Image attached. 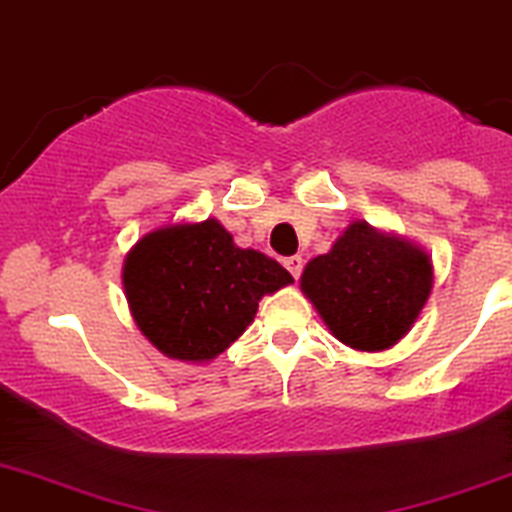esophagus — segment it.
Wrapping results in <instances>:
<instances>
[{
    "label": "esophagus",
    "instance_id": "esophagus-1",
    "mask_svg": "<svg viewBox=\"0 0 512 512\" xmlns=\"http://www.w3.org/2000/svg\"><path fill=\"white\" fill-rule=\"evenodd\" d=\"M285 267H287V270H290V275L295 277V280H297V277H300V272H302V257H300V255L287 257V260H285Z\"/></svg>",
    "mask_w": 512,
    "mask_h": 512
}]
</instances>
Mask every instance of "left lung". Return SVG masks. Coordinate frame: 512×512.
Returning a JSON list of instances; mask_svg holds the SVG:
<instances>
[{
  "label": "left lung",
  "instance_id": "obj_1",
  "mask_svg": "<svg viewBox=\"0 0 512 512\" xmlns=\"http://www.w3.org/2000/svg\"><path fill=\"white\" fill-rule=\"evenodd\" d=\"M433 280L423 247L352 220L325 255L307 262L300 290L342 345L385 352L413 330Z\"/></svg>",
  "mask_w": 512,
  "mask_h": 512
}]
</instances>
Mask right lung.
<instances>
[{
  "label": "right lung",
  "instance_id": "obj_1",
  "mask_svg": "<svg viewBox=\"0 0 512 512\" xmlns=\"http://www.w3.org/2000/svg\"><path fill=\"white\" fill-rule=\"evenodd\" d=\"M292 280L257 250H242L220 220L170 222L142 235L122 265L135 325L172 360L212 362Z\"/></svg>",
  "mask_w": 512,
  "mask_h": 512
}]
</instances>
